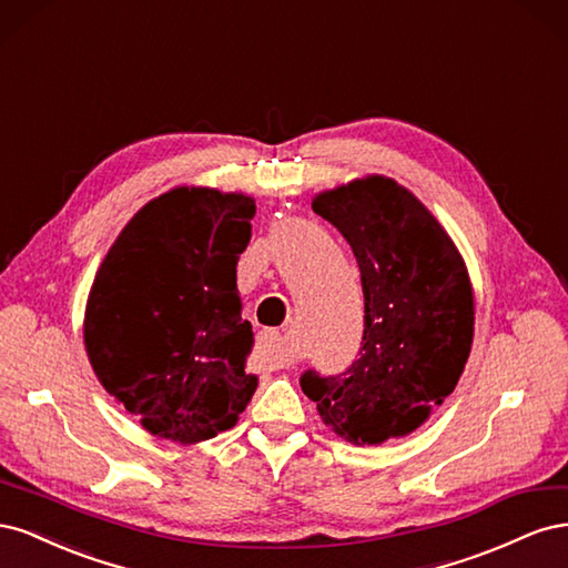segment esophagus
Returning a JSON list of instances; mask_svg holds the SVG:
<instances>
[{"instance_id": "obj_1", "label": "esophagus", "mask_w": 568, "mask_h": 568, "mask_svg": "<svg viewBox=\"0 0 568 568\" xmlns=\"http://www.w3.org/2000/svg\"><path fill=\"white\" fill-rule=\"evenodd\" d=\"M261 353L267 359L270 367H286L288 353H286V341L277 329H265L261 334Z\"/></svg>"}]
</instances>
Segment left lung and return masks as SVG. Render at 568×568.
Returning a JSON list of instances; mask_svg holds the SVG:
<instances>
[{
    "mask_svg": "<svg viewBox=\"0 0 568 568\" xmlns=\"http://www.w3.org/2000/svg\"><path fill=\"white\" fill-rule=\"evenodd\" d=\"M313 211L359 267L365 329L341 374H301L324 424L355 445L407 436L455 390L474 338V296L450 236L407 189L367 178L324 192Z\"/></svg>",
    "mask_w": 568,
    "mask_h": 568,
    "instance_id": "8db88e82",
    "label": "left lung"
}]
</instances>
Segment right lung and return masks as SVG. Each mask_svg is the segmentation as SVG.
<instances>
[{
  "label": "right lung",
  "instance_id": "right-lung-1",
  "mask_svg": "<svg viewBox=\"0 0 568 568\" xmlns=\"http://www.w3.org/2000/svg\"><path fill=\"white\" fill-rule=\"evenodd\" d=\"M253 215L251 196L173 189L128 222L97 272L84 315L90 363L153 436L209 440L253 398V332L236 291Z\"/></svg>",
  "mask_w": 568,
  "mask_h": 568
}]
</instances>
